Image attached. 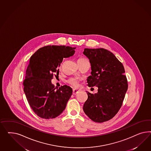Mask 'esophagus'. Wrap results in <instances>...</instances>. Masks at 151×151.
Here are the masks:
<instances>
[{
    "instance_id": "obj_1",
    "label": "esophagus",
    "mask_w": 151,
    "mask_h": 151,
    "mask_svg": "<svg viewBox=\"0 0 151 151\" xmlns=\"http://www.w3.org/2000/svg\"><path fill=\"white\" fill-rule=\"evenodd\" d=\"M79 90H76V89H73V95H77L78 93L79 92Z\"/></svg>"
}]
</instances>
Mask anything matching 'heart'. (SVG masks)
I'll list each match as a JSON object with an SVG mask.
<instances>
[{"label":"heart","mask_w":151,"mask_h":151,"mask_svg":"<svg viewBox=\"0 0 151 151\" xmlns=\"http://www.w3.org/2000/svg\"><path fill=\"white\" fill-rule=\"evenodd\" d=\"M85 59L81 58V59ZM68 82L71 86L75 87V88L78 87V85H79V81H78V79L76 78H69L68 81Z\"/></svg>","instance_id":"b5f03b06"}]
</instances>
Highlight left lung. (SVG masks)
<instances>
[{
	"instance_id": "8db88e82",
	"label": "left lung",
	"mask_w": 151,
	"mask_h": 151,
	"mask_svg": "<svg viewBox=\"0 0 151 151\" xmlns=\"http://www.w3.org/2000/svg\"><path fill=\"white\" fill-rule=\"evenodd\" d=\"M83 54L88 58L91 68L88 86L98 87L95 94L86 91L88 99L83 110L94 122L107 121L119 112L128 89L124 66L114 54L103 48H86Z\"/></svg>"
}]
</instances>
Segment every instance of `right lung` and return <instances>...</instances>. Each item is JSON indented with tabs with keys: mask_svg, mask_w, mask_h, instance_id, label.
<instances>
[{
	"mask_svg": "<svg viewBox=\"0 0 151 151\" xmlns=\"http://www.w3.org/2000/svg\"><path fill=\"white\" fill-rule=\"evenodd\" d=\"M75 47L49 45L40 48L31 56L23 81L24 91L32 111L42 119H54L65 109L73 93L64 85L55 91L51 80L59 73L64 58L72 56Z\"/></svg>",
	"mask_w": 151,
	"mask_h": 151,
	"instance_id": "1",
	"label": "right lung"
}]
</instances>
